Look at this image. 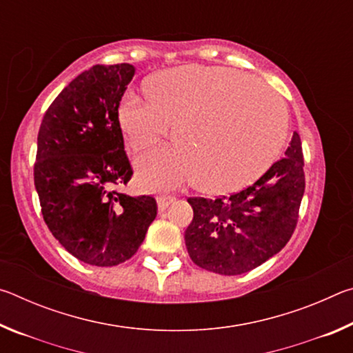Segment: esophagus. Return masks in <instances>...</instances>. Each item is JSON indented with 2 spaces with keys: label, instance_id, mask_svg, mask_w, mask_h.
I'll return each mask as SVG.
<instances>
[{
  "label": "esophagus",
  "instance_id": "obj_1",
  "mask_svg": "<svg viewBox=\"0 0 353 353\" xmlns=\"http://www.w3.org/2000/svg\"><path fill=\"white\" fill-rule=\"evenodd\" d=\"M174 201H176L174 196H159V199H157L159 212H163L165 208L168 207V205H171Z\"/></svg>",
  "mask_w": 353,
  "mask_h": 353
}]
</instances>
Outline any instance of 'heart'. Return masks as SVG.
Segmentation results:
<instances>
[{
    "label": "heart",
    "instance_id": "obj_1",
    "mask_svg": "<svg viewBox=\"0 0 353 353\" xmlns=\"http://www.w3.org/2000/svg\"><path fill=\"white\" fill-rule=\"evenodd\" d=\"M149 101L124 98L118 119L129 146L145 151L172 126L176 149L159 148L137 160L149 190L193 182L210 194L235 193L276 162L288 132V112L252 76L227 67L183 65L151 77Z\"/></svg>",
    "mask_w": 353,
    "mask_h": 353
}]
</instances>
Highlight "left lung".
<instances>
[{"instance_id":"left-lung-1","label":"left lung","mask_w":353,"mask_h":353,"mask_svg":"<svg viewBox=\"0 0 353 353\" xmlns=\"http://www.w3.org/2000/svg\"><path fill=\"white\" fill-rule=\"evenodd\" d=\"M303 191L302 143L294 132L285 157L254 185L216 199H188L194 213L185 230L190 259L221 276L252 271L290 241Z\"/></svg>"}]
</instances>
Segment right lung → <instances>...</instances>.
<instances>
[{
	"mask_svg": "<svg viewBox=\"0 0 353 353\" xmlns=\"http://www.w3.org/2000/svg\"><path fill=\"white\" fill-rule=\"evenodd\" d=\"M134 65H93L48 107L37 137L34 183L56 240L77 260L115 266L129 260L157 216L152 196L124 194L132 177L118 107Z\"/></svg>",
	"mask_w": 353,
	"mask_h": 353,
	"instance_id": "add662e5",
	"label": "right lung"
}]
</instances>
